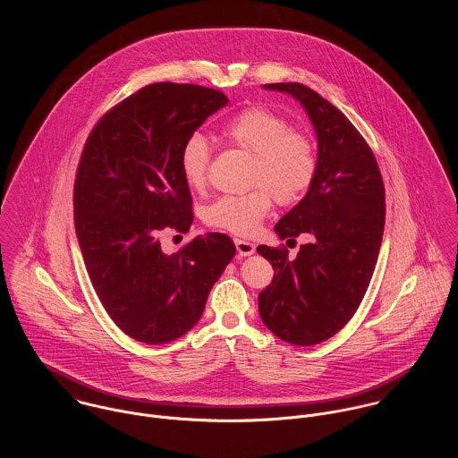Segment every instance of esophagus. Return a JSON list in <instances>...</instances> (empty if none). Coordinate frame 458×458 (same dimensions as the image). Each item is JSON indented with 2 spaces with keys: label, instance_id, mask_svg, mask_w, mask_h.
<instances>
[{
  "label": "esophagus",
  "instance_id": "34e87169",
  "mask_svg": "<svg viewBox=\"0 0 458 458\" xmlns=\"http://www.w3.org/2000/svg\"><path fill=\"white\" fill-rule=\"evenodd\" d=\"M234 245H236L238 254H240V256H243V258L252 256V254L256 252V245H254V243H250V242H245V240L236 238V240H234Z\"/></svg>",
  "mask_w": 458,
  "mask_h": 458
}]
</instances>
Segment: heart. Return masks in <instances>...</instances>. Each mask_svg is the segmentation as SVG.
<instances>
[{
	"label": "heart",
	"instance_id": "obj_1",
	"mask_svg": "<svg viewBox=\"0 0 458 458\" xmlns=\"http://www.w3.org/2000/svg\"><path fill=\"white\" fill-rule=\"evenodd\" d=\"M222 139L250 153L249 185L256 187L240 196H222L204 209L209 227L238 236H250L271 208V196L291 206L310 191L319 171L314 140L291 123L264 109L247 107L220 127ZM209 144L200 133H192L180 151V171L185 183L202 191L208 178Z\"/></svg>",
	"mask_w": 458,
	"mask_h": 458
}]
</instances>
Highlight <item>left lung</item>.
Instances as JSON below:
<instances>
[{
	"instance_id": "8db88e82",
	"label": "left lung",
	"mask_w": 458,
	"mask_h": 458,
	"mask_svg": "<svg viewBox=\"0 0 458 458\" xmlns=\"http://www.w3.org/2000/svg\"><path fill=\"white\" fill-rule=\"evenodd\" d=\"M264 88L305 107L318 133L319 171L307 196L275 225L280 240L307 233L310 243L296 259L284 245L258 247L275 269L259 293V314L284 342L314 345L345 327L367 293L383 242L385 185L370 146L333 104L300 82Z\"/></svg>"
}]
</instances>
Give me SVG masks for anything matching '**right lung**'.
<instances>
[{"mask_svg":"<svg viewBox=\"0 0 458 458\" xmlns=\"http://www.w3.org/2000/svg\"><path fill=\"white\" fill-rule=\"evenodd\" d=\"M227 102L218 89L155 82L107 111L84 144L73 183L82 259L109 318L142 344L196 327L236 252L222 233L196 236L173 256L160 247L162 233H189L194 220L182 146Z\"/></svg>","mask_w":458,"mask_h":458,"instance_id":"obj_1","label":"right lung"}]
</instances>
